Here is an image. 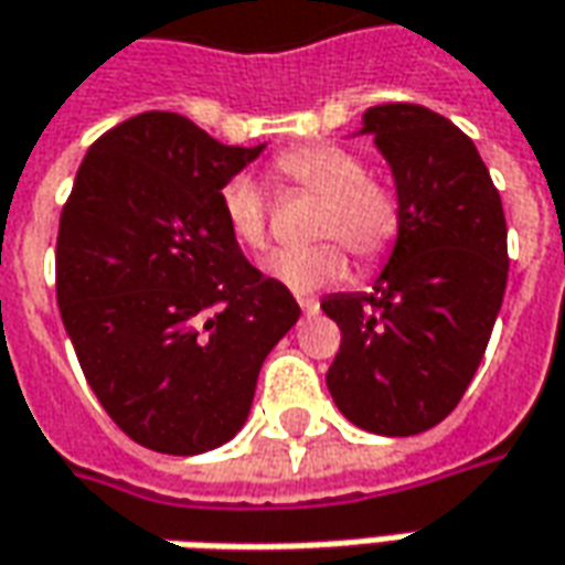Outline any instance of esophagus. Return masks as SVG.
Listing matches in <instances>:
<instances>
[{
    "mask_svg": "<svg viewBox=\"0 0 565 565\" xmlns=\"http://www.w3.org/2000/svg\"><path fill=\"white\" fill-rule=\"evenodd\" d=\"M299 309L306 315H315L318 312V299L315 297H299Z\"/></svg>",
    "mask_w": 565,
    "mask_h": 565,
    "instance_id": "obj_1",
    "label": "esophagus"
}]
</instances>
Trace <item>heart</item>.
Wrapping results in <instances>:
<instances>
[{
  "mask_svg": "<svg viewBox=\"0 0 565 565\" xmlns=\"http://www.w3.org/2000/svg\"><path fill=\"white\" fill-rule=\"evenodd\" d=\"M271 167L287 185L318 198L309 234L324 237L312 247L271 256L268 275L290 294H315L347 278V250L340 243L364 266H374L393 250L405 225V206L390 182L367 175L359 153L315 141L278 153ZM218 203L234 241L250 250H266L268 203L250 175L228 179L218 191Z\"/></svg>",
  "mask_w": 565,
  "mask_h": 565,
  "instance_id": "heart-1",
  "label": "heart"
}]
</instances>
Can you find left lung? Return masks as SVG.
<instances>
[{"mask_svg":"<svg viewBox=\"0 0 565 565\" xmlns=\"http://www.w3.org/2000/svg\"><path fill=\"white\" fill-rule=\"evenodd\" d=\"M405 225L371 294L321 302L343 333L328 371L337 408L377 436H417L458 408L508 287V222L476 145L420 105L364 110Z\"/></svg>","mask_w":565,"mask_h":565,"instance_id":"1","label":"left lung"}]
</instances>
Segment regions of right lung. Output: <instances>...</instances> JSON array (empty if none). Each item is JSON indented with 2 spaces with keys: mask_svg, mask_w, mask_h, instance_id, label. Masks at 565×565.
Here are the masks:
<instances>
[{
  "mask_svg": "<svg viewBox=\"0 0 565 565\" xmlns=\"http://www.w3.org/2000/svg\"><path fill=\"white\" fill-rule=\"evenodd\" d=\"M266 145L232 148L148 110L83 157L57 225L55 290L110 420L160 455H201L244 427L294 294L253 268L218 191Z\"/></svg>",
  "mask_w": 565,
  "mask_h": 565,
  "instance_id": "obj_1",
  "label": "right lung"
}]
</instances>
